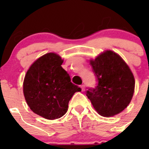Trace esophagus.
<instances>
[{"label":"esophagus","instance_id":"esophagus-1","mask_svg":"<svg viewBox=\"0 0 149 149\" xmlns=\"http://www.w3.org/2000/svg\"><path fill=\"white\" fill-rule=\"evenodd\" d=\"M81 90H82V92H84V91H85V85H81Z\"/></svg>","mask_w":149,"mask_h":149}]
</instances>
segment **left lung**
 Instances as JSON below:
<instances>
[{
    "mask_svg": "<svg viewBox=\"0 0 149 149\" xmlns=\"http://www.w3.org/2000/svg\"><path fill=\"white\" fill-rule=\"evenodd\" d=\"M96 79L95 88L86 91L98 113L102 116H113L124 110L132 99L135 80L131 69L119 55L106 51L91 60Z\"/></svg>",
    "mask_w": 149,
    "mask_h": 149,
    "instance_id": "left-lung-1",
    "label": "left lung"
}]
</instances>
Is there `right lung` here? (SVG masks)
<instances>
[{
    "mask_svg": "<svg viewBox=\"0 0 149 149\" xmlns=\"http://www.w3.org/2000/svg\"><path fill=\"white\" fill-rule=\"evenodd\" d=\"M63 63L58 54H46L33 63L24 77L23 92L27 104L45 119L65 115L73 95L81 91L71 82L69 74L61 66Z\"/></svg>",
    "mask_w": 149,
    "mask_h": 149,
    "instance_id": "add662e5",
    "label": "right lung"
}]
</instances>
